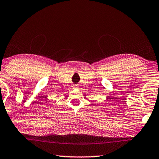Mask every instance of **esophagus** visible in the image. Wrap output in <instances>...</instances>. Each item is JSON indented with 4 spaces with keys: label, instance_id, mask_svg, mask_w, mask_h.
I'll return each instance as SVG.
<instances>
[{
    "label": "esophagus",
    "instance_id": "1",
    "mask_svg": "<svg viewBox=\"0 0 159 159\" xmlns=\"http://www.w3.org/2000/svg\"><path fill=\"white\" fill-rule=\"evenodd\" d=\"M74 88H78V85H74Z\"/></svg>",
    "mask_w": 159,
    "mask_h": 159
}]
</instances>
